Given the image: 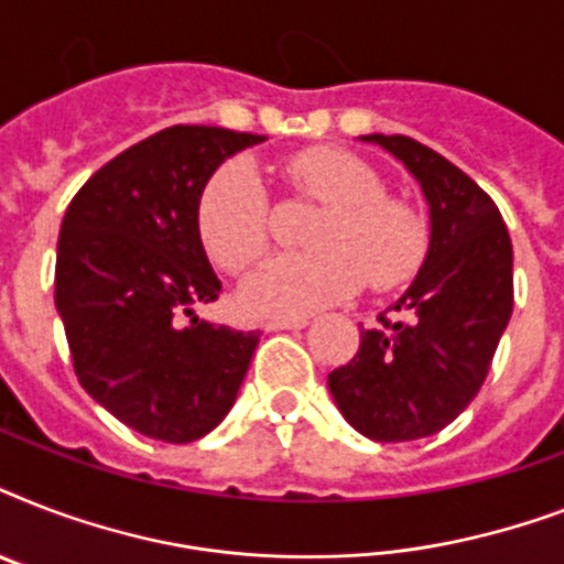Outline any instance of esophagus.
Here are the masks:
<instances>
[{"instance_id": "obj_1", "label": "esophagus", "mask_w": 564, "mask_h": 564, "mask_svg": "<svg viewBox=\"0 0 564 564\" xmlns=\"http://www.w3.org/2000/svg\"><path fill=\"white\" fill-rule=\"evenodd\" d=\"M263 327H265V330H301V327H307V318H301V316L265 318Z\"/></svg>"}]
</instances>
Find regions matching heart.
<instances>
[{
    "instance_id": "1",
    "label": "heart",
    "mask_w": 564,
    "mask_h": 564,
    "mask_svg": "<svg viewBox=\"0 0 564 564\" xmlns=\"http://www.w3.org/2000/svg\"><path fill=\"white\" fill-rule=\"evenodd\" d=\"M301 195L327 204L310 230L316 251L278 254L251 272L239 301L257 316H304L351 299L362 281L371 290H398L419 274L430 230L421 213L383 195L369 163L339 149H307L286 163ZM204 251L225 272L257 263L272 239V207L260 172L246 158L221 163L195 204Z\"/></svg>"
}]
</instances>
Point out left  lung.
Masks as SVG:
<instances>
[{
    "instance_id": "obj_1",
    "label": "left lung",
    "mask_w": 564,
    "mask_h": 564,
    "mask_svg": "<svg viewBox=\"0 0 564 564\" xmlns=\"http://www.w3.org/2000/svg\"><path fill=\"white\" fill-rule=\"evenodd\" d=\"M419 181L430 246L394 301L401 322L360 334L351 362L327 375L336 406L371 442H412L447 427L480 392L512 316V239L498 204L412 137L366 134Z\"/></svg>"
}]
</instances>
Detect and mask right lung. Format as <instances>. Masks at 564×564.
Instances as JSON below:
<instances>
[{"label":"right lung","mask_w":564,"mask_h":564,"mask_svg":"<svg viewBox=\"0 0 564 564\" xmlns=\"http://www.w3.org/2000/svg\"><path fill=\"white\" fill-rule=\"evenodd\" d=\"M260 134L172 126L105 163L61 221L55 307L78 383L137 433L184 445L230 412L260 334L195 316L219 299L195 204Z\"/></svg>","instance_id":"right-lung-1"}]
</instances>
